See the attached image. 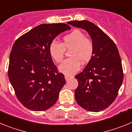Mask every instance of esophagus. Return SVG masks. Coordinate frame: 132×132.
Returning <instances> with one entry per match:
<instances>
[{
  "instance_id": "1",
  "label": "esophagus",
  "mask_w": 132,
  "mask_h": 132,
  "mask_svg": "<svg viewBox=\"0 0 132 132\" xmlns=\"http://www.w3.org/2000/svg\"><path fill=\"white\" fill-rule=\"evenodd\" d=\"M71 77H72L69 76V75H65V80H68L69 79H71Z\"/></svg>"
}]
</instances>
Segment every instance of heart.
<instances>
[{"instance_id":"1","label":"heart","mask_w":132,"mask_h":132,"mask_svg":"<svg viewBox=\"0 0 132 132\" xmlns=\"http://www.w3.org/2000/svg\"><path fill=\"white\" fill-rule=\"evenodd\" d=\"M93 41L85 36L80 30H74L63 37L62 43L53 41L50 45V53L56 63L63 60L65 50H71L70 57L61 64L59 69L61 73L71 75L79 71L81 63H87L94 53Z\"/></svg>"}]
</instances>
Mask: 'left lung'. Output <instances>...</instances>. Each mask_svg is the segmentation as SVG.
Returning <instances> with one entry per match:
<instances>
[{"instance_id":"obj_1","label":"left lung","mask_w":132,"mask_h":132,"mask_svg":"<svg viewBox=\"0 0 132 132\" xmlns=\"http://www.w3.org/2000/svg\"><path fill=\"white\" fill-rule=\"evenodd\" d=\"M67 23L87 30L94 45L91 59L83 71L75 76L79 83L75 91V100L88 111H102L116 99L123 82V69L118 50L112 39L89 21Z\"/></svg>"}]
</instances>
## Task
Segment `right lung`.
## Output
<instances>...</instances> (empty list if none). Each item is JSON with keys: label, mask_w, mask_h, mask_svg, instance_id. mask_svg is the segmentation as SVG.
Returning a JSON list of instances; mask_svg holds the SVG:
<instances>
[{"label": "right lung", "mask_w": 132, "mask_h": 132, "mask_svg": "<svg viewBox=\"0 0 132 132\" xmlns=\"http://www.w3.org/2000/svg\"><path fill=\"white\" fill-rule=\"evenodd\" d=\"M71 27L63 23L41 24L15 41L9 59V80L18 101L33 111L54 105L65 84L50 53V45Z\"/></svg>", "instance_id": "1"}]
</instances>
